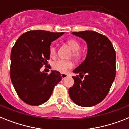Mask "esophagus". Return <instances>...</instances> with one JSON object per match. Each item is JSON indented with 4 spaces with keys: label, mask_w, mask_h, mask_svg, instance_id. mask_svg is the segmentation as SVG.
<instances>
[{
    "label": "esophagus",
    "mask_w": 129,
    "mask_h": 129,
    "mask_svg": "<svg viewBox=\"0 0 129 129\" xmlns=\"http://www.w3.org/2000/svg\"><path fill=\"white\" fill-rule=\"evenodd\" d=\"M61 77H62V79H64L65 78H66L67 77H68V74H63V73H61Z\"/></svg>",
    "instance_id": "1"
}]
</instances>
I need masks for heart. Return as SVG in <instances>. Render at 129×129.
I'll return each mask as SVG.
<instances>
[{"mask_svg": "<svg viewBox=\"0 0 129 129\" xmlns=\"http://www.w3.org/2000/svg\"><path fill=\"white\" fill-rule=\"evenodd\" d=\"M67 44L70 46V48L74 51L73 57L74 59L76 60H79L81 59V56H82V53L79 50L81 48V45L79 42L75 39H70L67 41ZM50 54L52 57H54L57 54V48L54 44H52L50 46ZM52 67L54 70L64 73L68 69H70L73 67V63L71 61H66L59 59V60L55 61L53 63Z\"/></svg>", "mask_w": 129, "mask_h": 129, "instance_id": "1", "label": "heart"}]
</instances>
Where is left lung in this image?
Segmentation results:
<instances>
[{
    "instance_id": "1",
    "label": "left lung",
    "mask_w": 129,
    "mask_h": 129,
    "mask_svg": "<svg viewBox=\"0 0 129 129\" xmlns=\"http://www.w3.org/2000/svg\"><path fill=\"white\" fill-rule=\"evenodd\" d=\"M85 40V59L73 71L74 85L69 89L70 98L81 107L94 106L109 91L116 74V53L107 37L94 31L72 32Z\"/></svg>"
}]
</instances>
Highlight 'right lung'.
I'll return each mask as SVG.
<instances>
[{
	"instance_id": "add662e5",
	"label": "right lung",
	"mask_w": 129,
	"mask_h": 129,
	"mask_svg": "<svg viewBox=\"0 0 129 129\" xmlns=\"http://www.w3.org/2000/svg\"><path fill=\"white\" fill-rule=\"evenodd\" d=\"M64 32L32 30L20 36L10 54V79L18 97L31 105L46 102L54 87L61 80V74L53 71L50 74L40 68L50 59L51 43Z\"/></svg>"
}]
</instances>
